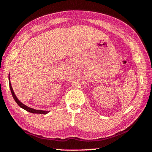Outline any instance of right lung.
Masks as SVG:
<instances>
[{"mask_svg":"<svg viewBox=\"0 0 152 152\" xmlns=\"http://www.w3.org/2000/svg\"><path fill=\"white\" fill-rule=\"evenodd\" d=\"M9 85H10V89L11 90V93H12V97L13 98H14L15 101L16 102L17 104L20 106L21 108L24 109V110L28 111V112L30 113H33V114H48V113L49 112L48 111H43V110H37V109H32L31 108V107H28L26 106V105H25L23 104L22 102H20L19 100V99L17 98V96L15 95V94L14 93V91H13V89H12V85H11V83H10V74H9Z\"/></svg>","mask_w":152,"mask_h":152,"instance_id":"add662e5","label":"right lung"}]
</instances>
